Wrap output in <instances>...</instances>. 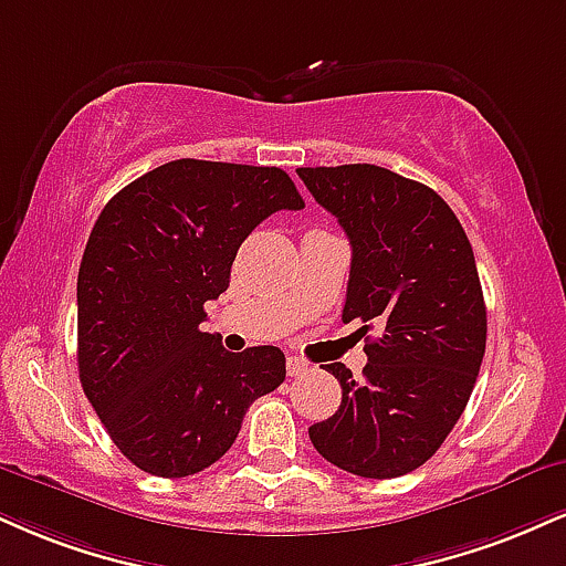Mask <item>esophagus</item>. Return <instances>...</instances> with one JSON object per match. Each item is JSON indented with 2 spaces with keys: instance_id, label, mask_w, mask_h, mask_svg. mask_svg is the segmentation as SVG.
Wrapping results in <instances>:
<instances>
[{
  "instance_id": "1",
  "label": "esophagus",
  "mask_w": 566,
  "mask_h": 566,
  "mask_svg": "<svg viewBox=\"0 0 566 566\" xmlns=\"http://www.w3.org/2000/svg\"><path fill=\"white\" fill-rule=\"evenodd\" d=\"M308 371H311V366L305 364L303 358H297V356L287 358V374H290V377H305Z\"/></svg>"
}]
</instances>
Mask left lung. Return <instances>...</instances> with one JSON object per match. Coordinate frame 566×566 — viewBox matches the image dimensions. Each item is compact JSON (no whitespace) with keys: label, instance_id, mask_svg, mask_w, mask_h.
Here are the masks:
<instances>
[{"label":"left lung","instance_id":"8db88e82","mask_svg":"<svg viewBox=\"0 0 566 566\" xmlns=\"http://www.w3.org/2000/svg\"><path fill=\"white\" fill-rule=\"evenodd\" d=\"M353 248L343 322H360L369 364L356 382L329 364L343 403L313 424L329 464L369 480L413 472L442 446L478 382L488 339L478 263L448 202L387 168H297Z\"/></svg>","mask_w":566,"mask_h":566}]
</instances>
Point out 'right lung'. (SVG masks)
I'll return each mask as SVG.
<instances>
[{
  "label": "right lung",
  "mask_w": 566,
  "mask_h": 566,
  "mask_svg": "<svg viewBox=\"0 0 566 566\" xmlns=\"http://www.w3.org/2000/svg\"><path fill=\"white\" fill-rule=\"evenodd\" d=\"M305 206L282 168L181 158L102 208L78 269V377L118 451L155 478L216 464L244 411L284 382L274 345L202 332L244 237Z\"/></svg>",
  "instance_id": "1"
}]
</instances>
